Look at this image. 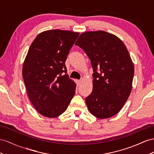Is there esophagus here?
<instances>
[{"mask_svg": "<svg viewBox=\"0 0 154 154\" xmlns=\"http://www.w3.org/2000/svg\"><path fill=\"white\" fill-rule=\"evenodd\" d=\"M75 82H76V84L77 86H79L81 83V80H75Z\"/></svg>", "mask_w": 154, "mask_h": 154, "instance_id": "obj_1", "label": "esophagus"}]
</instances>
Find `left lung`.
<instances>
[{"label":"left lung","instance_id":"8db88e82","mask_svg":"<svg viewBox=\"0 0 154 154\" xmlns=\"http://www.w3.org/2000/svg\"><path fill=\"white\" fill-rule=\"evenodd\" d=\"M75 45L84 50L92 66L93 89L85 101L100 119L119 112L131 94L134 65L121 39L103 30L81 34Z\"/></svg>","mask_w":154,"mask_h":154}]
</instances>
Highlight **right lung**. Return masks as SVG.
<instances>
[{
  "label": "right lung",
  "instance_id": "obj_1",
  "mask_svg": "<svg viewBox=\"0 0 154 154\" xmlns=\"http://www.w3.org/2000/svg\"><path fill=\"white\" fill-rule=\"evenodd\" d=\"M79 35L70 30H46L29 47L23 65V80L30 102L45 117L64 112L75 94L76 84L66 74L65 62Z\"/></svg>",
  "mask_w": 154,
  "mask_h": 154
}]
</instances>
